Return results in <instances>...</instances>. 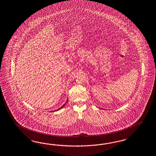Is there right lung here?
Segmentation results:
<instances>
[{"mask_svg":"<svg viewBox=\"0 0 156 156\" xmlns=\"http://www.w3.org/2000/svg\"><path fill=\"white\" fill-rule=\"evenodd\" d=\"M64 106H65V104H64V105H63V106H62V107H60V108H58V109H57V110H55V111H57V110H60V108H63V107H64ZM55 111H54V112H55Z\"/></svg>","mask_w":156,"mask_h":156,"instance_id":"right-lung-1","label":"right lung"}]
</instances>
